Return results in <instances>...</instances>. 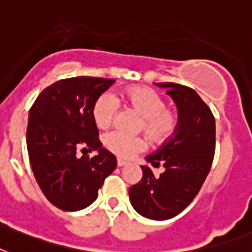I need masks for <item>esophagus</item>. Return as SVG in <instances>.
Instances as JSON below:
<instances>
[{
    "instance_id": "esophagus-1",
    "label": "esophagus",
    "mask_w": 252,
    "mask_h": 252,
    "mask_svg": "<svg viewBox=\"0 0 252 252\" xmlns=\"http://www.w3.org/2000/svg\"><path fill=\"white\" fill-rule=\"evenodd\" d=\"M128 164V161L123 160V159H118V167H124V165Z\"/></svg>"
}]
</instances>
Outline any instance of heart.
<instances>
[{"instance_id": "heart-1", "label": "heart", "mask_w": 252, "mask_h": 252, "mask_svg": "<svg viewBox=\"0 0 252 252\" xmlns=\"http://www.w3.org/2000/svg\"><path fill=\"white\" fill-rule=\"evenodd\" d=\"M123 102L144 118V130L155 142H163L172 136L177 126V118L167 108L165 101L150 88L129 87L120 94ZM116 99L110 94H103L94 102L93 120L99 129H107L116 114ZM103 144L108 151L122 158H132L145 150L147 141L144 137L126 136L122 132L106 134Z\"/></svg>"}]
</instances>
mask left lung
<instances>
[{
	"label": "left lung",
	"instance_id": "8db88e82",
	"mask_svg": "<svg viewBox=\"0 0 252 252\" xmlns=\"http://www.w3.org/2000/svg\"><path fill=\"white\" fill-rule=\"evenodd\" d=\"M177 107L173 134L158 150L145 157L153 167L163 165L154 176L149 165H141L142 180L129 188L133 208L144 218L167 220L185 210L199 193L215 154V118L211 110L191 88L159 83Z\"/></svg>",
	"mask_w": 252,
	"mask_h": 252
}]
</instances>
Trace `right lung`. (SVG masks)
I'll return each instance as SVG.
<instances>
[{"mask_svg":"<svg viewBox=\"0 0 252 252\" xmlns=\"http://www.w3.org/2000/svg\"><path fill=\"white\" fill-rule=\"evenodd\" d=\"M115 80L79 76L59 80L41 92L28 115L27 149L34 179L48 200L63 211L93 203L116 168L115 155L102 147L93 120L94 102ZM80 148L97 151L89 158Z\"/></svg>","mask_w":252,"mask_h":252,"instance_id":"obj_1","label":"right lung"}]
</instances>
